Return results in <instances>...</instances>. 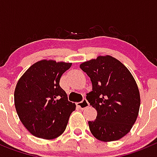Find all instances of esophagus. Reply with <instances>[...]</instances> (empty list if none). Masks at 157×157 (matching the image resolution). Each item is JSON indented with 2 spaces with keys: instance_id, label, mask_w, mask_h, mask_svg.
Here are the masks:
<instances>
[{
  "instance_id": "1",
  "label": "esophagus",
  "mask_w": 157,
  "mask_h": 157,
  "mask_svg": "<svg viewBox=\"0 0 157 157\" xmlns=\"http://www.w3.org/2000/svg\"><path fill=\"white\" fill-rule=\"evenodd\" d=\"M77 106L79 107V108L84 109L89 106V103H88V100H87L86 99H84L81 102H79V103H77Z\"/></svg>"
}]
</instances>
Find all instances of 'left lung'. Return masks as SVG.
<instances>
[{
    "label": "left lung",
    "mask_w": 157,
    "mask_h": 157,
    "mask_svg": "<svg viewBox=\"0 0 157 157\" xmlns=\"http://www.w3.org/2000/svg\"><path fill=\"white\" fill-rule=\"evenodd\" d=\"M91 79L92 91L86 98L97 111L88 126L99 141L109 142L126 136L138 116L141 97L129 69L110 55L98 56L80 64Z\"/></svg>",
    "instance_id": "8db88e82"
}]
</instances>
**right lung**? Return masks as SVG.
I'll return each instance as SVG.
<instances>
[{
	"label": "right lung",
	"mask_w": 157,
	"mask_h": 157,
	"mask_svg": "<svg viewBox=\"0 0 157 157\" xmlns=\"http://www.w3.org/2000/svg\"><path fill=\"white\" fill-rule=\"evenodd\" d=\"M72 63L43 59L28 69L16 84L14 103L20 120L37 137L51 140L64 133L76 104L68 100L60 79Z\"/></svg>",
	"instance_id": "1"
}]
</instances>
